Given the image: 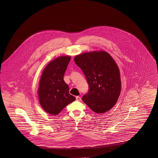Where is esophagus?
I'll return each mask as SVG.
<instances>
[{"mask_svg": "<svg viewBox=\"0 0 158 158\" xmlns=\"http://www.w3.org/2000/svg\"><path fill=\"white\" fill-rule=\"evenodd\" d=\"M76 101H78V102H80V101H81V97H78V96H77V97H76Z\"/></svg>", "mask_w": 158, "mask_h": 158, "instance_id": "34e87169", "label": "esophagus"}]
</instances>
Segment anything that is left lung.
Returning a JSON list of instances; mask_svg holds the SVG:
<instances>
[{"label":"left lung","mask_w":158,"mask_h":158,"mask_svg":"<svg viewBox=\"0 0 158 158\" xmlns=\"http://www.w3.org/2000/svg\"><path fill=\"white\" fill-rule=\"evenodd\" d=\"M75 63L82 69L89 91L82 98L92 111L102 114L114 106L121 91L118 65L107 52H85L75 56Z\"/></svg>","instance_id":"1"}]
</instances>
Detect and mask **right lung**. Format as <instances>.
<instances>
[{"mask_svg":"<svg viewBox=\"0 0 158 158\" xmlns=\"http://www.w3.org/2000/svg\"><path fill=\"white\" fill-rule=\"evenodd\" d=\"M71 56H60L51 61L44 69L38 87L40 106L49 114L57 115L76 98L69 93L65 82V72Z\"/></svg>","mask_w":158,"mask_h":158,"instance_id":"add662e5","label":"right lung"}]
</instances>
